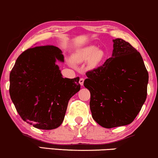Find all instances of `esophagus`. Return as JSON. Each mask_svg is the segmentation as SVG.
<instances>
[{
    "instance_id": "esophagus-1",
    "label": "esophagus",
    "mask_w": 158,
    "mask_h": 158,
    "mask_svg": "<svg viewBox=\"0 0 158 158\" xmlns=\"http://www.w3.org/2000/svg\"><path fill=\"white\" fill-rule=\"evenodd\" d=\"M84 81H85V79H84V78H81L80 79H79V84H80L81 86H82L83 85H84Z\"/></svg>"
}]
</instances>
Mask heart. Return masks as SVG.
I'll return each instance as SVG.
<instances>
[{
  "label": "heart",
  "mask_w": 158,
  "mask_h": 158,
  "mask_svg": "<svg viewBox=\"0 0 158 158\" xmlns=\"http://www.w3.org/2000/svg\"><path fill=\"white\" fill-rule=\"evenodd\" d=\"M103 57L104 54L102 51H97V48L95 46H87L76 53L72 60L75 63H81L91 59L90 64L94 66L99 63Z\"/></svg>",
  "instance_id": "heart-1"
}]
</instances>
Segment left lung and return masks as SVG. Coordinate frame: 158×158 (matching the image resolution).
Returning a JSON list of instances; mask_svg holds the SVG:
<instances>
[{"label": "left lung", "mask_w": 158, "mask_h": 158, "mask_svg": "<svg viewBox=\"0 0 158 158\" xmlns=\"http://www.w3.org/2000/svg\"><path fill=\"white\" fill-rule=\"evenodd\" d=\"M112 56L86 73L92 117L104 128L130 124L147 96L149 73L141 55L120 38L113 40Z\"/></svg>", "instance_id": "8db88e82"}]
</instances>
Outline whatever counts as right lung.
I'll use <instances>...</instances> for the list:
<instances>
[{
    "label": "right lung",
    "mask_w": 158,
    "mask_h": 158,
    "mask_svg": "<svg viewBox=\"0 0 158 158\" xmlns=\"http://www.w3.org/2000/svg\"><path fill=\"white\" fill-rule=\"evenodd\" d=\"M56 60L64 62L57 47L28 48L17 59L9 76V94L18 114L40 130L60 127L70 98L80 90L79 77H62Z\"/></svg>",
    "instance_id": "1"
}]
</instances>
